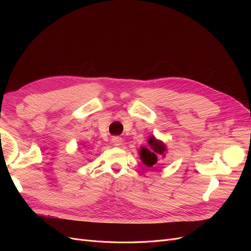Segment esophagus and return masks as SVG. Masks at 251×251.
<instances>
[{"label": "esophagus", "mask_w": 251, "mask_h": 251, "mask_svg": "<svg viewBox=\"0 0 251 251\" xmlns=\"http://www.w3.org/2000/svg\"><path fill=\"white\" fill-rule=\"evenodd\" d=\"M121 142H123V139H121L120 137H113L112 138V143L114 144V146H120Z\"/></svg>", "instance_id": "34e87169"}]
</instances>
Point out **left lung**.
I'll return each instance as SVG.
<instances>
[{"label": "left lung", "instance_id": "8db88e82", "mask_svg": "<svg viewBox=\"0 0 251 251\" xmlns=\"http://www.w3.org/2000/svg\"><path fill=\"white\" fill-rule=\"evenodd\" d=\"M149 143L151 149L148 150L147 148H142L140 151V157L144 164L151 168L157 163L159 156H164L165 146L161 141L156 140L154 137H151L149 139Z\"/></svg>", "mask_w": 251, "mask_h": 251}]
</instances>
